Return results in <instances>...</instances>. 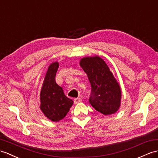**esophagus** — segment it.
<instances>
[{
  "label": "esophagus",
  "mask_w": 158,
  "mask_h": 158,
  "mask_svg": "<svg viewBox=\"0 0 158 158\" xmlns=\"http://www.w3.org/2000/svg\"><path fill=\"white\" fill-rule=\"evenodd\" d=\"M81 101H82V99L80 98H74V102L75 105L80 102Z\"/></svg>",
  "instance_id": "esophagus-1"
}]
</instances>
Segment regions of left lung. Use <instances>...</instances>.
<instances>
[{"label": "left lung", "mask_w": 158, "mask_h": 158, "mask_svg": "<svg viewBox=\"0 0 158 158\" xmlns=\"http://www.w3.org/2000/svg\"><path fill=\"white\" fill-rule=\"evenodd\" d=\"M80 64L91 84L90 105L103 114L116 113L120 106L121 91L105 61L98 56L86 57Z\"/></svg>", "instance_id": "left-lung-1"}]
</instances>
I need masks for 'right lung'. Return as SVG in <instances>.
I'll return each instance as SVG.
<instances>
[{"label":"right lung","instance_id":"right-lung-1","mask_svg":"<svg viewBox=\"0 0 158 158\" xmlns=\"http://www.w3.org/2000/svg\"><path fill=\"white\" fill-rule=\"evenodd\" d=\"M59 64L54 62L48 68L40 93V109L49 119L57 122L64 118L73 105V101L64 94L62 88L55 80Z\"/></svg>","mask_w":158,"mask_h":158}]
</instances>
